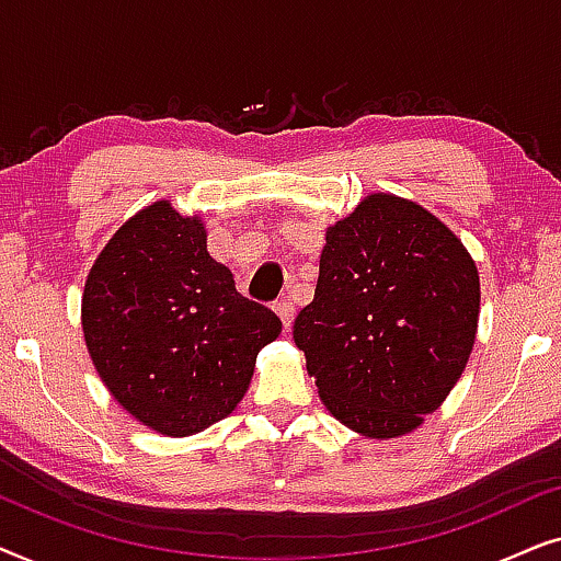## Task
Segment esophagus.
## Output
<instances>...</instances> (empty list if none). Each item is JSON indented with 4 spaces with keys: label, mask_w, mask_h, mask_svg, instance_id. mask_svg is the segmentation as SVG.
<instances>
[{
    "label": "esophagus",
    "mask_w": 561,
    "mask_h": 561,
    "mask_svg": "<svg viewBox=\"0 0 561 561\" xmlns=\"http://www.w3.org/2000/svg\"><path fill=\"white\" fill-rule=\"evenodd\" d=\"M294 301H290L288 296H283L278 304H275V313H278L280 317V321H283V327H288L290 321H294Z\"/></svg>",
    "instance_id": "obj_1"
}]
</instances>
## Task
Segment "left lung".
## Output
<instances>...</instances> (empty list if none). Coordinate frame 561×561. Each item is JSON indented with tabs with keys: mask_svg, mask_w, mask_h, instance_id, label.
I'll use <instances>...</instances> for the list:
<instances>
[{
	"mask_svg": "<svg viewBox=\"0 0 561 561\" xmlns=\"http://www.w3.org/2000/svg\"><path fill=\"white\" fill-rule=\"evenodd\" d=\"M478 319L480 273L462 240L421 204L380 191L327 227L294 342L340 424L398 439L462 378Z\"/></svg>",
	"mask_w": 561,
	"mask_h": 561,
	"instance_id": "1",
	"label": "left lung"
}]
</instances>
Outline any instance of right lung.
Instances as JSON below:
<instances>
[{
    "instance_id": "add662e5",
    "label": "right lung",
    "mask_w": 561,
    "mask_h": 561,
    "mask_svg": "<svg viewBox=\"0 0 561 561\" xmlns=\"http://www.w3.org/2000/svg\"><path fill=\"white\" fill-rule=\"evenodd\" d=\"M81 327L114 401L163 436H191L237 409L257 352L280 334L206 250L198 214L168 198L129 217L87 275Z\"/></svg>"
}]
</instances>
